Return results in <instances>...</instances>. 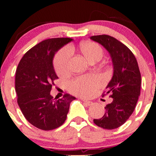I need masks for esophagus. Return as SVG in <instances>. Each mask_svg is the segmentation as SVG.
<instances>
[{"label":"esophagus","instance_id":"1","mask_svg":"<svg viewBox=\"0 0 156 156\" xmlns=\"http://www.w3.org/2000/svg\"><path fill=\"white\" fill-rule=\"evenodd\" d=\"M83 102H84V103H85L86 105H87V106H91V105H93V102L92 101H89V100H83Z\"/></svg>","mask_w":156,"mask_h":156}]
</instances>
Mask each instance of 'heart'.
Listing matches in <instances>:
<instances>
[{"label":"heart","instance_id":"obj_1","mask_svg":"<svg viewBox=\"0 0 156 156\" xmlns=\"http://www.w3.org/2000/svg\"><path fill=\"white\" fill-rule=\"evenodd\" d=\"M81 53L89 62L95 58L101 59L103 50L94 42H85L80 46ZM72 56V49L65 47L61 49L54 58L53 64L58 75H64L68 71L69 61ZM101 84L100 78L95 75H89L78 77L68 83V90L71 93L78 96L86 97L90 96Z\"/></svg>","mask_w":156,"mask_h":156}]
</instances>
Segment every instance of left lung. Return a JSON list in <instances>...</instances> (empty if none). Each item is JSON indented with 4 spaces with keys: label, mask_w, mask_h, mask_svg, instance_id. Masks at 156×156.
I'll use <instances>...</instances> for the list:
<instances>
[{
    "label": "left lung",
    "mask_w": 156,
    "mask_h": 156,
    "mask_svg": "<svg viewBox=\"0 0 156 156\" xmlns=\"http://www.w3.org/2000/svg\"><path fill=\"white\" fill-rule=\"evenodd\" d=\"M90 38L107 50L112 62V78L106 87L112 102L106 105L101 119H94L97 126L112 130L125 124L136 107L140 94V72L133 53L117 39L106 34Z\"/></svg>",
    "instance_id": "obj_1"
}]
</instances>
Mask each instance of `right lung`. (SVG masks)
I'll list each match as a JSON object with an SVG mask.
<instances>
[{
	"instance_id": "right-lung-1",
	"label": "right lung",
	"mask_w": 156,
	"mask_h": 156,
	"mask_svg": "<svg viewBox=\"0 0 156 156\" xmlns=\"http://www.w3.org/2000/svg\"><path fill=\"white\" fill-rule=\"evenodd\" d=\"M69 37L43 41L23 56L16 72L17 103L28 122L44 130L56 129L66 119L71 102L75 97L66 94L56 100L50 95L58 76L53 61L56 52L72 41Z\"/></svg>"
}]
</instances>
